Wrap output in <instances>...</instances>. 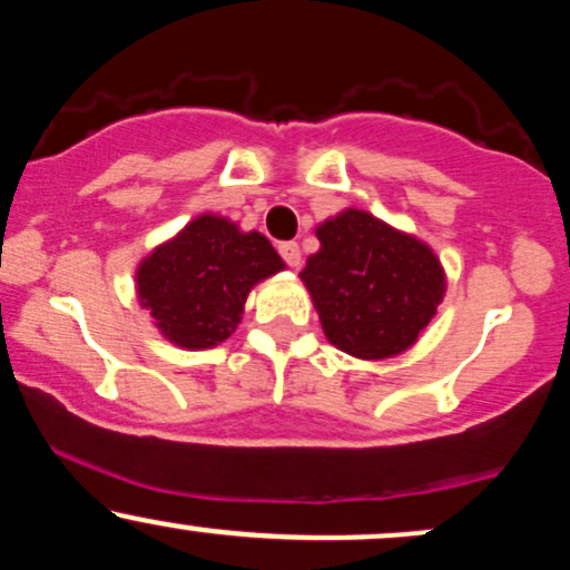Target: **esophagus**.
<instances>
[{"instance_id": "esophagus-1", "label": "esophagus", "mask_w": 570, "mask_h": 570, "mask_svg": "<svg viewBox=\"0 0 570 570\" xmlns=\"http://www.w3.org/2000/svg\"><path fill=\"white\" fill-rule=\"evenodd\" d=\"M278 254L284 257V263L289 267H299V263H303V254H299V246L294 244V240H284V244H278Z\"/></svg>"}]
</instances>
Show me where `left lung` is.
Returning a JSON list of instances; mask_svg holds the SVG:
<instances>
[{"label":"left lung","instance_id":"8db88e82","mask_svg":"<svg viewBox=\"0 0 570 570\" xmlns=\"http://www.w3.org/2000/svg\"><path fill=\"white\" fill-rule=\"evenodd\" d=\"M322 248L299 273L324 335L356 358H391L421 337L444 297V271L429 244L362 208L316 227Z\"/></svg>","mask_w":570,"mask_h":570}]
</instances>
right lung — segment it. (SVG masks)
<instances>
[{
	"label": "right lung",
	"mask_w": 570,
	"mask_h": 570,
	"mask_svg": "<svg viewBox=\"0 0 570 570\" xmlns=\"http://www.w3.org/2000/svg\"><path fill=\"white\" fill-rule=\"evenodd\" d=\"M284 267L263 233L200 214L141 259L136 294L163 337L203 351L233 335L248 292Z\"/></svg>",
	"instance_id": "1"
}]
</instances>
